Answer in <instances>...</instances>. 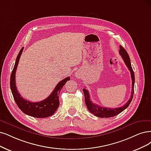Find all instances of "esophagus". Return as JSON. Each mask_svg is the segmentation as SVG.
Masks as SVG:
<instances>
[{
    "label": "esophagus",
    "mask_w": 151,
    "mask_h": 151,
    "mask_svg": "<svg viewBox=\"0 0 151 151\" xmlns=\"http://www.w3.org/2000/svg\"><path fill=\"white\" fill-rule=\"evenodd\" d=\"M75 76H76V78H79V77H80V74L78 73H76L75 74Z\"/></svg>",
    "instance_id": "34e87169"
}]
</instances>
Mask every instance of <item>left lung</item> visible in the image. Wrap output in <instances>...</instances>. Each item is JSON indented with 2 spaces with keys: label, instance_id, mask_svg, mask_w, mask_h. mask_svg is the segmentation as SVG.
I'll use <instances>...</instances> for the list:
<instances>
[{
  "label": "left lung",
  "instance_id": "left-lung-1",
  "mask_svg": "<svg viewBox=\"0 0 151 151\" xmlns=\"http://www.w3.org/2000/svg\"><path fill=\"white\" fill-rule=\"evenodd\" d=\"M119 54L121 56V57L123 59L124 63L127 67L131 72V79H132V91H131V95L130 99L128 100V101L121 107L116 108H105L101 107L98 104H94L91 100L90 94H89L88 91L86 89L84 88L83 90V93H84L85 103L88 109L90 111V112L99 118H111V117L115 116L116 115L121 113L122 111H123L125 109H126L129 105L130 104L134 94V82H135V77H134V73L133 71L132 68L131 60L129 57V55L126 51V50L122 47L121 45L119 46Z\"/></svg>",
  "mask_w": 151,
  "mask_h": 151
}]
</instances>
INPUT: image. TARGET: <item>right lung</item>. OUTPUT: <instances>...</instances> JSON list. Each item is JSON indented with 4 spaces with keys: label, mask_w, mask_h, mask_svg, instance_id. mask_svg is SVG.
I'll use <instances>...</instances> for the list:
<instances>
[{
    "label": "right lung",
    "mask_w": 151,
    "mask_h": 151,
    "mask_svg": "<svg viewBox=\"0 0 151 151\" xmlns=\"http://www.w3.org/2000/svg\"><path fill=\"white\" fill-rule=\"evenodd\" d=\"M23 49L24 47L20 50L17 57L14 69L12 73H11L10 81L11 91H12V95L17 105L18 106V107L22 112L27 115L35 117V118H47V117L52 116L58 109L60 105V92L63 86L65 85V83L70 80V78H66L60 81L55 88L53 92L50 94V96L43 100V101L33 103L29 101V100L25 99L22 98V96H21L20 93L17 91L15 83V73L21 54L23 52Z\"/></svg>",
    "instance_id": "1"
}]
</instances>
